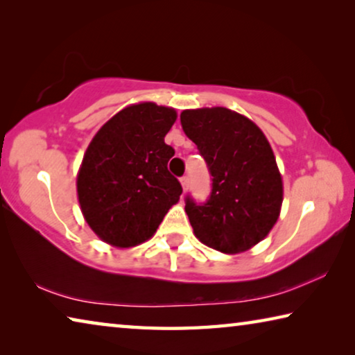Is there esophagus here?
I'll list each match as a JSON object with an SVG mask.
<instances>
[{
  "label": "esophagus",
  "mask_w": 355,
  "mask_h": 355,
  "mask_svg": "<svg viewBox=\"0 0 355 355\" xmlns=\"http://www.w3.org/2000/svg\"><path fill=\"white\" fill-rule=\"evenodd\" d=\"M180 182H182L183 191H184V192L188 191V188H189V177H182V180H180Z\"/></svg>",
  "instance_id": "obj_1"
}]
</instances>
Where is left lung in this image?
<instances>
[{
  "label": "left lung",
  "instance_id": "left-lung-1",
  "mask_svg": "<svg viewBox=\"0 0 355 355\" xmlns=\"http://www.w3.org/2000/svg\"><path fill=\"white\" fill-rule=\"evenodd\" d=\"M180 122L213 177L205 203L184 200L194 235L222 254L249 250L271 232L284 200L266 136L250 119L220 106L184 110Z\"/></svg>",
  "mask_w": 355,
  "mask_h": 355
}]
</instances>
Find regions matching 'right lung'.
Returning <instances> with one entry per match:
<instances>
[{
  "instance_id": "right-lung-1",
  "label": "right lung",
  "mask_w": 355,
  "mask_h": 355,
  "mask_svg": "<svg viewBox=\"0 0 355 355\" xmlns=\"http://www.w3.org/2000/svg\"><path fill=\"white\" fill-rule=\"evenodd\" d=\"M177 112L152 101L127 106L101 127L76 177L84 219L100 239L131 248L153 236L182 184L167 171L175 150L164 142Z\"/></svg>"
}]
</instances>
